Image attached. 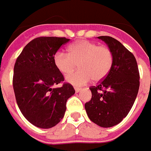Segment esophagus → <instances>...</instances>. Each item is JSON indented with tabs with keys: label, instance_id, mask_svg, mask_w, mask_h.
I'll return each mask as SVG.
<instances>
[{
	"label": "esophagus",
	"instance_id": "34e87169",
	"mask_svg": "<svg viewBox=\"0 0 151 151\" xmlns=\"http://www.w3.org/2000/svg\"><path fill=\"white\" fill-rule=\"evenodd\" d=\"M74 88H75V90H76V93H78V92H80V91L81 90V88H79V87H75Z\"/></svg>",
	"mask_w": 151,
	"mask_h": 151
}]
</instances>
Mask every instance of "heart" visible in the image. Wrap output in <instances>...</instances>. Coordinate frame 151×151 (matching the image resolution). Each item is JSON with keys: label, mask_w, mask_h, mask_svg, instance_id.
<instances>
[{"label": "heart", "mask_w": 151, "mask_h": 151, "mask_svg": "<svg viewBox=\"0 0 151 151\" xmlns=\"http://www.w3.org/2000/svg\"><path fill=\"white\" fill-rule=\"evenodd\" d=\"M68 53L57 52L53 64L59 72L68 76L78 67L80 70L67 77V82L74 85H82L93 79L100 82L107 76L114 64L112 50L106 45H99L89 40H79L70 45Z\"/></svg>", "instance_id": "obj_1"}]
</instances>
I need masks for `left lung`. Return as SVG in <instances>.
Wrapping results in <instances>:
<instances>
[{
    "label": "left lung",
    "mask_w": 151,
    "mask_h": 151,
    "mask_svg": "<svg viewBox=\"0 0 151 151\" xmlns=\"http://www.w3.org/2000/svg\"><path fill=\"white\" fill-rule=\"evenodd\" d=\"M112 50L114 64L106 77L91 86L92 98L84 105L88 118L103 128L118 124L130 111L140 86V75L135 57L119 40L98 36Z\"/></svg>",
    "instance_id": "obj_1"
}]
</instances>
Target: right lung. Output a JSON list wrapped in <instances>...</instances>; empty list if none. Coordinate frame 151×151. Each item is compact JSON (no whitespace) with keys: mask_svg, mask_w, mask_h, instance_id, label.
Listing matches in <instances>:
<instances>
[{"mask_svg":"<svg viewBox=\"0 0 151 151\" xmlns=\"http://www.w3.org/2000/svg\"><path fill=\"white\" fill-rule=\"evenodd\" d=\"M70 39L40 36L30 41L16 59L13 87L23 116L38 128L50 129L63 118L67 101L75 93L63 82V74L53 64V57ZM63 83L61 87L53 85Z\"/></svg>","mask_w":151,"mask_h":151,"instance_id":"right-lung-1","label":"right lung"}]
</instances>
